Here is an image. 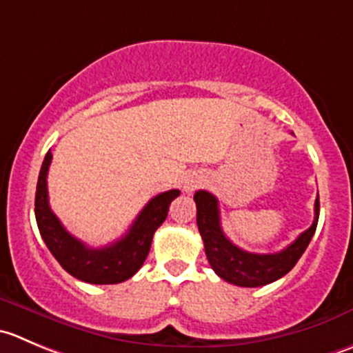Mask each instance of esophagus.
<instances>
[{"mask_svg": "<svg viewBox=\"0 0 353 353\" xmlns=\"http://www.w3.org/2000/svg\"><path fill=\"white\" fill-rule=\"evenodd\" d=\"M201 181L203 179H201L200 176H188L186 179H184V191H186V193H193V191L200 186Z\"/></svg>", "mask_w": 353, "mask_h": 353, "instance_id": "esophagus-1", "label": "esophagus"}]
</instances>
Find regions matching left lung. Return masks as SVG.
<instances>
[{
    "mask_svg": "<svg viewBox=\"0 0 353 353\" xmlns=\"http://www.w3.org/2000/svg\"><path fill=\"white\" fill-rule=\"evenodd\" d=\"M194 201H196L198 231L203 239L208 263L219 278L245 288L269 285L288 274L309 246L319 221V196H317L314 205L312 225L281 252L260 255V253L245 252L229 241L221 228L219 201L214 194L200 190L194 193Z\"/></svg>",
    "mask_w": 353,
    "mask_h": 353,
    "instance_id": "1",
    "label": "left lung"
}]
</instances>
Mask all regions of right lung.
Listing matches in <instances>:
<instances>
[{
    "mask_svg": "<svg viewBox=\"0 0 353 353\" xmlns=\"http://www.w3.org/2000/svg\"><path fill=\"white\" fill-rule=\"evenodd\" d=\"M53 155L46 153L36 188V221L48 250L61 268L74 278L91 285H117L132 278L146 260L153 234L167 219L169 205L179 196V190H170L153 196L139 212L129 231L112 245L91 248L74 238L61 225L48 201V170Z\"/></svg>",
    "mask_w": 353,
    "mask_h": 353,
    "instance_id": "add662e5",
    "label": "right lung"
}]
</instances>
